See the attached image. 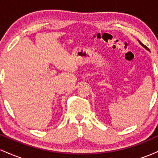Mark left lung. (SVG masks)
Returning a JSON list of instances; mask_svg holds the SVG:
<instances>
[{"instance_id":"8db88e82","label":"left lung","mask_w":158,"mask_h":158,"mask_svg":"<svg viewBox=\"0 0 158 158\" xmlns=\"http://www.w3.org/2000/svg\"><path fill=\"white\" fill-rule=\"evenodd\" d=\"M139 44H140L141 45H142V46L143 47V48H146V50H148V51H149V50H148V48H147V47H146V45H144V44H142V43H141V42H140V41H139Z\"/></svg>"}]
</instances>
